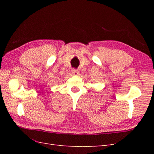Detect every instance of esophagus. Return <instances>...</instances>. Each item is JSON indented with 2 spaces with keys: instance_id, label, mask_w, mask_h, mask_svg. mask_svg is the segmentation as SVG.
Returning <instances> with one entry per match:
<instances>
[{
  "instance_id": "34e87169",
  "label": "esophagus",
  "mask_w": 154,
  "mask_h": 154,
  "mask_svg": "<svg viewBox=\"0 0 154 154\" xmlns=\"http://www.w3.org/2000/svg\"><path fill=\"white\" fill-rule=\"evenodd\" d=\"M72 73L74 75H78V71L76 69H72Z\"/></svg>"
}]
</instances>
